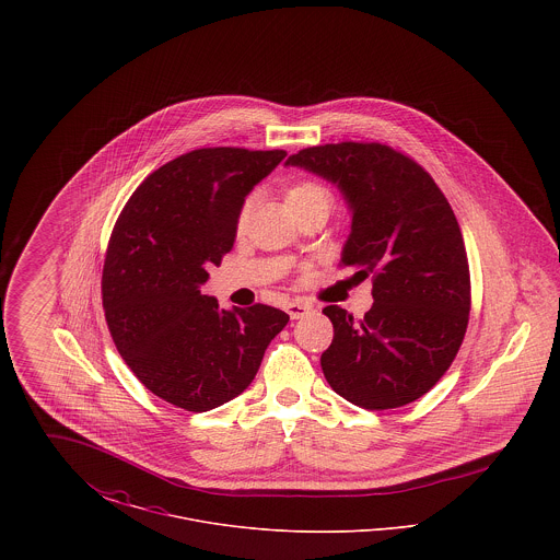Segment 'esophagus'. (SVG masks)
Segmentation results:
<instances>
[{
  "label": "esophagus",
  "mask_w": 560,
  "mask_h": 560,
  "mask_svg": "<svg viewBox=\"0 0 560 560\" xmlns=\"http://www.w3.org/2000/svg\"><path fill=\"white\" fill-rule=\"evenodd\" d=\"M285 311H288V315H290L292 319H302L304 315H308V313L313 311V304H308V302H304V300H293V302H290V304L285 306Z\"/></svg>",
  "instance_id": "1"
}]
</instances>
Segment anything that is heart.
I'll return each instance as SVG.
<instances>
[{
  "label": "heart",
  "instance_id": "b5f03b06",
  "mask_svg": "<svg viewBox=\"0 0 560 560\" xmlns=\"http://www.w3.org/2000/svg\"><path fill=\"white\" fill-rule=\"evenodd\" d=\"M249 197L241 203L240 212H237V226L245 224V218L249 212ZM285 201L290 206L295 215L308 212V210H329L334 195L331 188L323 185L320 180L315 178H295L288 187H285Z\"/></svg>",
  "mask_w": 560,
  "mask_h": 560
}]
</instances>
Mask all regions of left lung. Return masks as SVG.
I'll return each mask as SVG.
<instances>
[{"label": "left lung", "mask_w": 560, "mask_h": 560, "mask_svg": "<svg viewBox=\"0 0 560 560\" xmlns=\"http://www.w3.org/2000/svg\"><path fill=\"white\" fill-rule=\"evenodd\" d=\"M336 183L352 208L340 267L373 281L354 319L331 304L329 386L370 411L413 402L452 368L470 319V268L452 206L427 170L382 142H338L288 160Z\"/></svg>", "instance_id": "8db88e82"}]
</instances>
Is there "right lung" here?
I'll list each match as a JSON object with an SVG mask.
<instances>
[{
    "label": "right lung",
    "instance_id": "right-lung-1",
    "mask_svg": "<svg viewBox=\"0 0 560 560\" xmlns=\"http://www.w3.org/2000/svg\"><path fill=\"white\" fill-rule=\"evenodd\" d=\"M288 153L206 147L155 170L119 213L103 268L110 338L160 399L210 411L258 373L290 315L267 304L224 311L199 292L233 249L245 195Z\"/></svg>",
    "mask_w": 560,
    "mask_h": 560
}]
</instances>
